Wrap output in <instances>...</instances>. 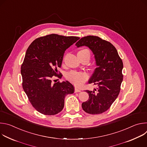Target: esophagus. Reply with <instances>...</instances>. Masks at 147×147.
<instances>
[{"mask_svg":"<svg viewBox=\"0 0 147 147\" xmlns=\"http://www.w3.org/2000/svg\"><path fill=\"white\" fill-rule=\"evenodd\" d=\"M74 91H75V92H81V90L76 87L75 90H74Z\"/></svg>","mask_w":147,"mask_h":147,"instance_id":"1","label":"esophagus"}]
</instances>
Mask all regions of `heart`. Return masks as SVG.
Returning <instances> with one entry per match:
<instances>
[{"instance_id": "1", "label": "heart", "mask_w": 147, "mask_h": 147, "mask_svg": "<svg viewBox=\"0 0 147 147\" xmlns=\"http://www.w3.org/2000/svg\"><path fill=\"white\" fill-rule=\"evenodd\" d=\"M85 53H90L88 50L84 49L80 51L77 55H82ZM66 78L71 82L74 84L80 86L82 85L83 82H84L88 78V75L85 72H78L76 71H71L69 72L66 75Z\"/></svg>"}]
</instances>
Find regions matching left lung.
<instances>
[{"mask_svg": "<svg viewBox=\"0 0 147 147\" xmlns=\"http://www.w3.org/2000/svg\"><path fill=\"white\" fill-rule=\"evenodd\" d=\"M76 45L77 48L88 47L94 55L97 66L88 83L98 87L94 91L86 90L89 99L82 103V108L89 114L102 113L110 108L119 94L123 81V61L115 47L98 36L82 37Z\"/></svg>", "mask_w": 147, "mask_h": 147, "instance_id": "1", "label": "left lung"}]
</instances>
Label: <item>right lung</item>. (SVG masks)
I'll return each instance as SVG.
<instances>
[{
    "instance_id": "obj_1",
    "label": "right lung",
    "mask_w": 147,
    "mask_h": 147,
    "mask_svg": "<svg viewBox=\"0 0 147 147\" xmlns=\"http://www.w3.org/2000/svg\"><path fill=\"white\" fill-rule=\"evenodd\" d=\"M80 39L50 34L35 39L28 48L21 67L22 86L32 105L39 113L54 115L64 108L65 98L74 91L68 81L52 83L60 67L65 51Z\"/></svg>"
}]
</instances>
